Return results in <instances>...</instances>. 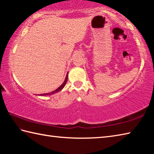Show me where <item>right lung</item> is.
<instances>
[{
	"label": "right lung",
	"instance_id": "add662e5",
	"mask_svg": "<svg viewBox=\"0 0 154 154\" xmlns=\"http://www.w3.org/2000/svg\"><path fill=\"white\" fill-rule=\"evenodd\" d=\"M67 78H68V73H67V75H66V77H65V81H64V82H63V83H62L60 87H59L57 88V89L56 90H55V91H53V92H51V93H49L41 94H40V96H45V95H51V94H55V93H56L59 92V91H61L62 89H63V87H65V84H66V83H67Z\"/></svg>",
	"mask_w": 154,
	"mask_h": 154
}]
</instances>
